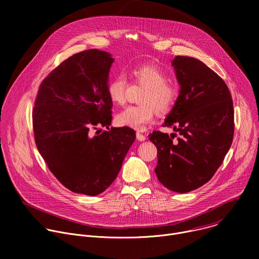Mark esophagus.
<instances>
[{"instance_id":"1","label":"esophagus","mask_w":259,"mask_h":259,"mask_svg":"<svg viewBox=\"0 0 259 259\" xmlns=\"http://www.w3.org/2000/svg\"><path fill=\"white\" fill-rule=\"evenodd\" d=\"M136 138H137L139 141L145 140V136H144L142 133H140V132H136Z\"/></svg>"}]
</instances>
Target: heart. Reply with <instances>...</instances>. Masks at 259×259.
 I'll use <instances>...</instances> for the list:
<instances>
[{
	"label": "heart",
	"mask_w": 259,
	"mask_h": 259,
	"mask_svg": "<svg viewBox=\"0 0 259 259\" xmlns=\"http://www.w3.org/2000/svg\"><path fill=\"white\" fill-rule=\"evenodd\" d=\"M131 77L136 85L143 87L139 97L140 104L131 105L116 116V123L121 127L136 130L143 129L154 121L156 110L166 114L175 104L179 88L176 83L168 80L167 73L153 63L135 66L131 70ZM127 80L118 75L107 84V95L114 104L123 105L126 102Z\"/></svg>",
	"instance_id": "obj_1"
}]
</instances>
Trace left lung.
Instances as JSON below:
<instances>
[{
	"mask_svg": "<svg viewBox=\"0 0 259 259\" xmlns=\"http://www.w3.org/2000/svg\"><path fill=\"white\" fill-rule=\"evenodd\" d=\"M172 65L180 85L178 98L161 131L150 134L157 146L159 181L168 190L188 193L207 183L223 164L234 138L231 92L215 71L197 58L176 56Z\"/></svg>",
	"mask_w": 259,
	"mask_h": 259,
	"instance_id": "1",
	"label": "left lung"
}]
</instances>
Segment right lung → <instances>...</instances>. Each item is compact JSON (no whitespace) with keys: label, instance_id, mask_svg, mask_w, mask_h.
Returning a JSON list of instances; mask_svg holds the SVG:
<instances>
[{"label":"right lung","instance_id":"obj_1","mask_svg":"<svg viewBox=\"0 0 259 259\" xmlns=\"http://www.w3.org/2000/svg\"><path fill=\"white\" fill-rule=\"evenodd\" d=\"M113 62L110 54L97 49L73 54L43 80L34 100L35 145L52 174L73 193L104 192L136 137L128 127L108 128L113 102L107 80ZM97 125L108 131L93 137L91 130Z\"/></svg>","mask_w":259,"mask_h":259}]
</instances>
